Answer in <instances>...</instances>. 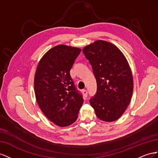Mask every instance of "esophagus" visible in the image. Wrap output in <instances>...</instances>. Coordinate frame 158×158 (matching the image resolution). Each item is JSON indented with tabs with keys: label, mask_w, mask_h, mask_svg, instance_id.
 <instances>
[{
	"label": "esophagus",
	"mask_w": 158,
	"mask_h": 158,
	"mask_svg": "<svg viewBox=\"0 0 158 158\" xmlns=\"http://www.w3.org/2000/svg\"><path fill=\"white\" fill-rule=\"evenodd\" d=\"M82 93H83V95H84V97H87V94H88V92H87V90H83L82 91Z\"/></svg>",
	"instance_id": "1"
}]
</instances>
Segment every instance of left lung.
Segmentation results:
<instances>
[{
  "mask_svg": "<svg viewBox=\"0 0 158 158\" xmlns=\"http://www.w3.org/2000/svg\"><path fill=\"white\" fill-rule=\"evenodd\" d=\"M83 52L97 83L90 104L99 119L115 121L127 110L133 93L132 74L127 58L115 45L104 40L86 46Z\"/></svg>",
  "mask_w": 158,
  "mask_h": 158,
  "instance_id": "obj_1",
  "label": "left lung"
}]
</instances>
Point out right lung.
Listing matches in <instances>:
<instances>
[{
  "label": "right lung",
  "instance_id": "right-lung-1",
  "mask_svg": "<svg viewBox=\"0 0 158 158\" xmlns=\"http://www.w3.org/2000/svg\"><path fill=\"white\" fill-rule=\"evenodd\" d=\"M81 49L58 45L40 60L34 77V92L44 115L57 126L73 124L78 117L83 98L77 91L70 69Z\"/></svg>",
  "mask_w": 158,
  "mask_h": 158
}]
</instances>
